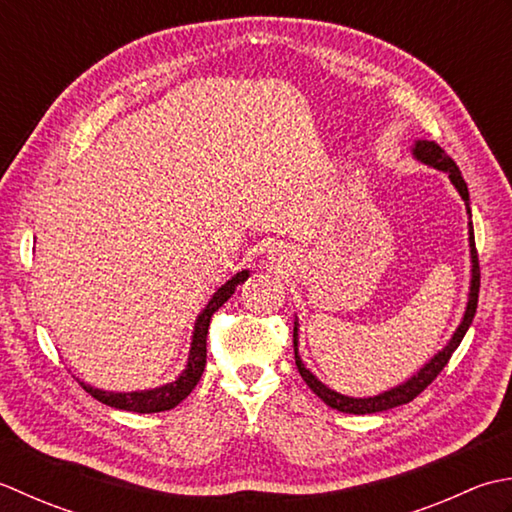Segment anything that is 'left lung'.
I'll use <instances>...</instances> for the list:
<instances>
[{
    "label": "left lung",
    "instance_id": "obj_1",
    "mask_svg": "<svg viewBox=\"0 0 512 512\" xmlns=\"http://www.w3.org/2000/svg\"><path fill=\"white\" fill-rule=\"evenodd\" d=\"M413 159L420 161L424 165H429V168H435L444 172L451 183L455 185V190L460 192L462 201L466 205V214H468V247H471V287H468V302H466V309H464V316L460 320V325L453 331L451 340H448L444 347L435 353V356L424 364L422 369H417L409 380H404L398 387H393L389 391H382L378 395H371V398H349V395H342L338 391L329 389L327 384H322L314 373H311L305 362H302L300 353H298V318L294 320V353H296V367L302 375V380L307 382V387L314 391L318 398L325 402L327 406L342 413H353V415H367V413H380V411H389L393 406H400V404H409L413 398H417L429 384L437 378V373H440L446 362L451 360L453 351L460 347L462 338L466 336L468 327H471V322L475 318V309H477V296H479V263H477V249H475V234H473V221H471V198H468V187L464 176L457 168L455 161L448 156L440 145L435 141H426V139H417L413 143Z\"/></svg>",
    "mask_w": 512,
    "mask_h": 512
}]
</instances>
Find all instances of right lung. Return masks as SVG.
Returning a JSON list of instances; mask_svg holds the SVG:
<instances>
[{
  "mask_svg": "<svg viewBox=\"0 0 512 512\" xmlns=\"http://www.w3.org/2000/svg\"><path fill=\"white\" fill-rule=\"evenodd\" d=\"M249 278V269L238 271L232 278L227 280L225 285L214 291V296L207 300V305L201 309V314L196 316L194 331H192V342H190V353H187V364L185 369L176 375V380L161 384V387L145 389V391H103L95 389L92 384L81 382L79 384L86 389L92 398L114 406V409L121 411H132V413H161L170 411L176 404H181L192 389L198 384L205 369V358H207V329H210V320L218 307H223L225 302L232 298L236 287L245 283Z\"/></svg>",
  "mask_w": 512,
  "mask_h": 512,
  "instance_id": "obj_1",
  "label": "right lung"
}]
</instances>
